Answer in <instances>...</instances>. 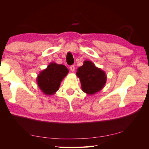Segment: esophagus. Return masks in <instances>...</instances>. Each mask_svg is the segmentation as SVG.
Returning a JSON list of instances; mask_svg holds the SVG:
<instances>
[{"label":"esophagus","instance_id":"esophagus-1","mask_svg":"<svg viewBox=\"0 0 149 149\" xmlns=\"http://www.w3.org/2000/svg\"><path fill=\"white\" fill-rule=\"evenodd\" d=\"M74 69H75V67H74V65H71V66H70V70H71V71L72 72H73V71H74Z\"/></svg>","mask_w":149,"mask_h":149}]
</instances>
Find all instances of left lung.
Returning <instances> with one entry per match:
<instances>
[{
  "label": "left lung",
  "mask_w": 149,
  "mask_h": 149,
  "mask_svg": "<svg viewBox=\"0 0 149 149\" xmlns=\"http://www.w3.org/2000/svg\"><path fill=\"white\" fill-rule=\"evenodd\" d=\"M76 75L79 78L83 91L89 95L101 91L107 80L105 72L88 60L77 69Z\"/></svg>",
  "instance_id": "1"
}]
</instances>
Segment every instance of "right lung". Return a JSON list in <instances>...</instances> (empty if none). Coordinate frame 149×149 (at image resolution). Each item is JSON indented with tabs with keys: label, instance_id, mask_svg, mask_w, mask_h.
<instances>
[{
	"label": "right lung",
	"instance_id": "right-lung-1",
	"mask_svg": "<svg viewBox=\"0 0 149 149\" xmlns=\"http://www.w3.org/2000/svg\"><path fill=\"white\" fill-rule=\"evenodd\" d=\"M68 72L65 65L52 62L38 74L37 78L38 86L46 95H53L59 89L61 82Z\"/></svg>",
	"mask_w": 149,
	"mask_h": 149
}]
</instances>
